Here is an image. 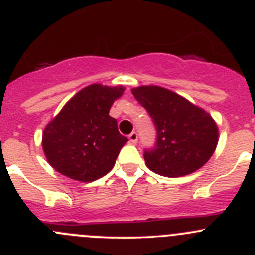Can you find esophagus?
I'll use <instances>...</instances> for the list:
<instances>
[{
	"instance_id": "obj_1",
	"label": "esophagus",
	"mask_w": 255,
	"mask_h": 255,
	"mask_svg": "<svg viewBox=\"0 0 255 255\" xmlns=\"http://www.w3.org/2000/svg\"><path fill=\"white\" fill-rule=\"evenodd\" d=\"M129 142L132 144H137V142H138V134H137V133H135V132L130 133V134H129Z\"/></svg>"
}]
</instances>
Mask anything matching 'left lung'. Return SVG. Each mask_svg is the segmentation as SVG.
Segmentation results:
<instances>
[{
    "label": "left lung",
    "mask_w": 255,
    "mask_h": 255,
    "mask_svg": "<svg viewBox=\"0 0 255 255\" xmlns=\"http://www.w3.org/2000/svg\"><path fill=\"white\" fill-rule=\"evenodd\" d=\"M156 128V144L144 160L153 173L179 177L194 173L210 160L218 143L215 120L176 92L149 85L132 89Z\"/></svg>",
    "instance_id": "1"
}]
</instances>
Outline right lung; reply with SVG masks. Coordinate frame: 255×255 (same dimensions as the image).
<instances>
[{"label":"right lung","mask_w":255,"mask_h":255,"mask_svg":"<svg viewBox=\"0 0 255 255\" xmlns=\"http://www.w3.org/2000/svg\"><path fill=\"white\" fill-rule=\"evenodd\" d=\"M123 86L91 84L80 90L44 128L42 146L58 173L82 182L105 176L128 142L109 115Z\"/></svg>","instance_id":"1"}]
</instances>
